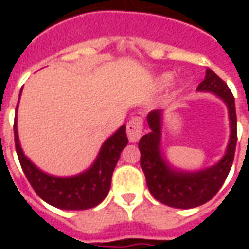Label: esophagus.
Returning a JSON list of instances; mask_svg holds the SVG:
<instances>
[{
  "label": "esophagus",
  "mask_w": 249,
  "mask_h": 249,
  "mask_svg": "<svg viewBox=\"0 0 249 249\" xmlns=\"http://www.w3.org/2000/svg\"><path fill=\"white\" fill-rule=\"evenodd\" d=\"M142 129H144V121L141 117H133L129 120V123L126 124V135L130 142L139 141L142 135Z\"/></svg>",
  "instance_id": "34e87169"
}]
</instances>
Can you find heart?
<instances>
[{
  "instance_id": "1",
  "label": "heart",
  "mask_w": 249,
  "mask_h": 249,
  "mask_svg": "<svg viewBox=\"0 0 249 249\" xmlns=\"http://www.w3.org/2000/svg\"><path fill=\"white\" fill-rule=\"evenodd\" d=\"M171 78H172V76H171V74H162V76L160 77L159 82H160L161 85H164V84H168V82L171 81Z\"/></svg>"
}]
</instances>
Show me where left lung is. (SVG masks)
<instances>
[{"label": "left lung", "mask_w": 249, "mask_h": 249, "mask_svg": "<svg viewBox=\"0 0 249 249\" xmlns=\"http://www.w3.org/2000/svg\"><path fill=\"white\" fill-rule=\"evenodd\" d=\"M200 92H212L228 107L231 120V139L225 156L216 165L200 172H180L169 168L160 152L161 137V110H152L148 114L149 133L139 141L140 165L145 175L146 185L157 201L173 208H195L205 204L219 192L233 162L237 142V120L235 97L228 85L213 71L207 69L203 82L197 87Z\"/></svg>", "instance_id": "left-lung-1"}]
</instances>
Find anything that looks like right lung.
<instances>
[{"label":"right lung","mask_w":249,"mask_h":249,"mask_svg":"<svg viewBox=\"0 0 249 249\" xmlns=\"http://www.w3.org/2000/svg\"><path fill=\"white\" fill-rule=\"evenodd\" d=\"M13 128L14 144L21 168L35 192L44 201L60 209L82 211L96 207L107 197L116 164L121 151L128 144L125 125L104 142L97 160L92 167L87 172L73 178H56L40 171L21 149L17 133V114Z\"/></svg>","instance_id":"1"}]
</instances>
